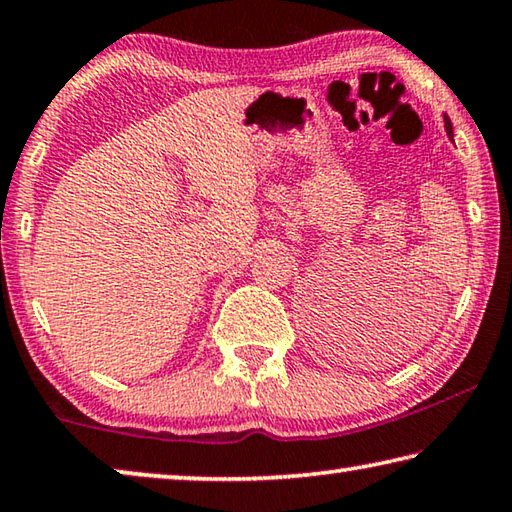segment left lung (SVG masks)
<instances>
[{
  "label": "left lung",
  "mask_w": 512,
  "mask_h": 512,
  "mask_svg": "<svg viewBox=\"0 0 512 512\" xmlns=\"http://www.w3.org/2000/svg\"><path fill=\"white\" fill-rule=\"evenodd\" d=\"M443 119H445V131H447V137H449V140H454V131H452V121H449V117H447V115H445Z\"/></svg>",
  "instance_id": "1"
}]
</instances>
